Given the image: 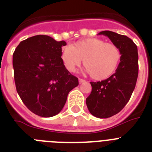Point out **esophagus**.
Wrapping results in <instances>:
<instances>
[{
    "label": "esophagus",
    "instance_id": "1",
    "mask_svg": "<svg viewBox=\"0 0 152 152\" xmlns=\"http://www.w3.org/2000/svg\"><path fill=\"white\" fill-rule=\"evenodd\" d=\"M85 82V80H83V79H79V83H83Z\"/></svg>",
    "mask_w": 152,
    "mask_h": 152
}]
</instances>
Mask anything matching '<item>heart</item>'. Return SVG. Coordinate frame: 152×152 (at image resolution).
<instances>
[{
	"instance_id": "b5f03b06",
	"label": "heart",
	"mask_w": 152,
	"mask_h": 152,
	"mask_svg": "<svg viewBox=\"0 0 152 152\" xmlns=\"http://www.w3.org/2000/svg\"><path fill=\"white\" fill-rule=\"evenodd\" d=\"M121 56L118 46L97 38H88L76 42L72 46H64L61 54L69 72L75 71L83 59L86 72L97 80L109 78L115 72Z\"/></svg>"
}]
</instances>
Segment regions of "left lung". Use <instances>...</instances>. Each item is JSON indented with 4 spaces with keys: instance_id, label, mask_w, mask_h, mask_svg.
<instances>
[{
    "instance_id": "8db88e82",
    "label": "left lung",
    "mask_w": 152,
    "mask_h": 152,
    "mask_svg": "<svg viewBox=\"0 0 152 152\" xmlns=\"http://www.w3.org/2000/svg\"><path fill=\"white\" fill-rule=\"evenodd\" d=\"M107 36L121 52L115 73L106 80L91 82V92L86 99L88 110L99 118H108L119 113L129 101L138 77L137 46L129 37L110 31L99 33Z\"/></svg>"
}]
</instances>
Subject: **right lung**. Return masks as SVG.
Instances as JSON below:
<instances>
[{"label": "right lung", "mask_w": 152, "mask_h": 152, "mask_svg": "<svg viewBox=\"0 0 152 152\" xmlns=\"http://www.w3.org/2000/svg\"><path fill=\"white\" fill-rule=\"evenodd\" d=\"M64 46V41L35 35L21 42L13 53L16 91L25 106L40 117L59 113L69 91L79 84L62 61Z\"/></svg>", "instance_id": "right-lung-1"}]
</instances>
